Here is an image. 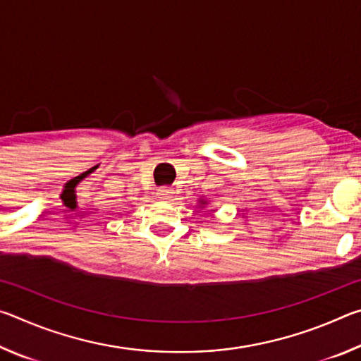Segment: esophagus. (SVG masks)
<instances>
[{
    "instance_id": "obj_1",
    "label": "esophagus",
    "mask_w": 361,
    "mask_h": 361,
    "mask_svg": "<svg viewBox=\"0 0 361 361\" xmlns=\"http://www.w3.org/2000/svg\"><path fill=\"white\" fill-rule=\"evenodd\" d=\"M157 197L162 200H170L173 197V189L172 188H161L157 191Z\"/></svg>"
}]
</instances>
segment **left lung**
<instances>
[{
	"label": "left lung",
	"instance_id": "left-lung-1",
	"mask_svg": "<svg viewBox=\"0 0 361 361\" xmlns=\"http://www.w3.org/2000/svg\"><path fill=\"white\" fill-rule=\"evenodd\" d=\"M199 202H200V205H205V204H207V200H205V199H200Z\"/></svg>",
	"mask_w": 361,
	"mask_h": 361
}]
</instances>
